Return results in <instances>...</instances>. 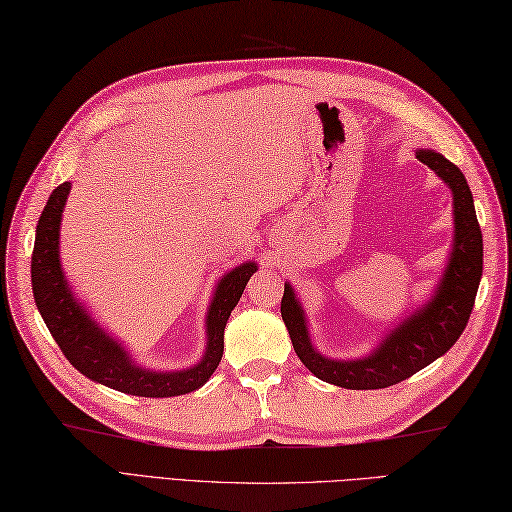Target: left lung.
<instances>
[{
	"instance_id": "left-lung-1",
	"label": "left lung",
	"mask_w": 512,
	"mask_h": 512,
	"mask_svg": "<svg viewBox=\"0 0 512 512\" xmlns=\"http://www.w3.org/2000/svg\"><path fill=\"white\" fill-rule=\"evenodd\" d=\"M417 161L440 176L453 194V245L442 278L422 307L404 316L378 344L360 358H329L311 342L307 314L291 283H285L280 314L300 362L322 382L342 389H387L429 367L453 347L466 329L482 280L484 243L479 232L471 187L457 165L429 148L415 150Z\"/></svg>"
}]
</instances>
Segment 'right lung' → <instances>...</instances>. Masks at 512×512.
Masks as SVG:
<instances>
[{
    "mask_svg": "<svg viewBox=\"0 0 512 512\" xmlns=\"http://www.w3.org/2000/svg\"><path fill=\"white\" fill-rule=\"evenodd\" d=\"M70 187L72 183L66 181L52 190L35 229L33 263H30L37 309L59 349L64 351L72 367L86 378L128 395L174 398V395L201 389L223 358V333L229 314L241 300L247 280L256 274L258 265L254 260H245L218 280L205 314V351L194 367L176 371L145 369L134 362L117 338L110 336L92 318L86 305L72 291L61 267V214H64Z\"/></svg>",
    "mask_w": 512,
    "mask_h": 512,
    "instance_id": "1",
    "label": "right lung"
}]
</instances>
